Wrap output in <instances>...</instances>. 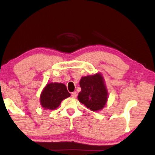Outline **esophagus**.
<instances>
[{"mask_svg": "<svg viewBox=\"0 0 155 155\" xmlns=\"http://www.w3.org/2000/svg\"><path fill=\"white\" fill-rule=\"evenodd\" d=\"M71 96H72V97L76 98L77 96V93H76V92H73V93H71Z\"/></svg>", "mask_w": 155, "mask_h": 155, "instance_id": "34e87169", "label": "esophagus"}]
</instances>
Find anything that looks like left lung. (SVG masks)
Listing matches in <instances>:
<instances>
[{"instance_id":"obj_1","label":"left lung","mask_w":155,"mask_h":155,"mask_svg":"<svg viewBox=\"0 0 155 155\" xmlns=\"http://www.w3.org/2000/svg\"><path fill=\"white\" fill-rule=\"evenodd\" d=\"M80 87L81 91L78 95L79 102L93 111L99 110L104 107L108 91L104 78L100 73L82 77Z\"/></svg>"}]
</instances>
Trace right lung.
<instances>
[{"mask_svg": "<svg viewBox=\"0 0 155 155\" xmlns=\"http://www.w3.org/2000/svg\"><path fill=\"white\" fill-rule=\"evenodd\" d=\"M71 96L65 85L62 83H51L46 85L40 97L41 106L46 109L57 108L62 100Z\"/></svg>", "mask_w": 155, "mask_h": 155, "instance_id": "obj_1", "label": "right lung"}]
</instances>
